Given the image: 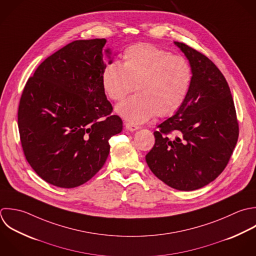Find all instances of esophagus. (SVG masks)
Listing matches in <instances>:
<instances>
[{
  "mask_svg": "<svg viewBox=\"0 0 256 256\" xmlns=\"http://www.w3.org/2000/svg\"><path fill=\"white\" fill-rule=\"evenodd\" d=\"M124 128H126L128 130H130V132H134V130H138L140 128V126H134V124H130V122H126V124H124Z\"/></svg>",
  "mask_w": 256,
  "mask_h": 256,
  "instance_id": "34e87169",
  "label": "esophagus"
}]
</instances>
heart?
Listing matches in <instances>:
<instances>
[{
    "label": "heart",
    "mask_w": 256,
    "mask_h": 256,
    "mask_svg": "<svg viewBox=\"0 0 256 256\" xmlns=\"http://www.w3.org/2000/svg\"><path fill=\"white\" fill-rule=\"evenodd\" d=\"M192 80L190 62L182 56L152 44L126 48L122 64L112 62L102 74L108 98L122 100L134 90L136 94L118 104L116 112L132 124H142L154 114L166 118L184 104Z\"/></svg>",
    "instance_id": "obj_1"
}]
</instances>
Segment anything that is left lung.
Listing matches in <instances>:
<instances>
[{
	"label": "left lung",
	"mask_w": 256,
	"mask_h": 256,
	"mask_svg": "<svg viewBox=\"0 0 256 256\" xmlns=\"http://www.w3.org/2000/svg\"><path fill=\"white\" fill-rule=\"evenodd\" d=\"M190 62L192 80L182 108L158 126L146 156L152 174L168 186L196 190L226 168L238 138V122L228 84L204 54L174 42Z\"/></svg>",
	"instance_id": "obj_1"
}]
</instances>
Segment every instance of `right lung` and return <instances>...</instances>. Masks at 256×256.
<instances>
[{"label": "right lung", "instance_id": "add662e5", "mask_svg": "<svg viewBox=\"0 0 256 256\" xmlns=\"http://www.w3.org/2000/svg\"><path fill=\"white\" fill-rule=\"evenodd\" d=\"M106 38L78 40L46 58L22 90L18 126L24 156L44 182L80 186L104 164L122 120L102 84ZM112 62L110 48L104 50Z\"/></svg>", "mask_w": 256, "mask_h": 256}]
</instances>
